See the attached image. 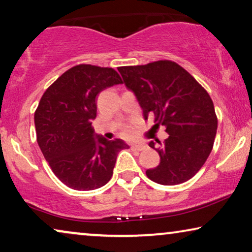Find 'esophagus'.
Returning a JSON list of instances; mask_svg holds the SVG:
<instances>
[{
    "mask_svg": "<svg viewBox=\"0 0 252 252\" xmlns=\"http://www.w3.org/2000/svg\"><path fill=\"white\" fill-rule=\"evenodd\" d=\"M146 144H132L130 146V149L132 150H137V151H142L146 149Z\"/></svg>",
    "mask_w": 252,
    "mask_h": 252,
    "instance_id": "34e87169",
    "label": "esophagus"
}]
</instances>
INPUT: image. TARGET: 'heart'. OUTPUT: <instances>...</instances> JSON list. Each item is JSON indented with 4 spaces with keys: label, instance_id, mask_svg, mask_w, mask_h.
<instances>
[{
    "label": "heart",
    "instance_id": "b5f03b06",
    "mask_svg": "<svg viewBox=\"0 0 252 252\" xmlns=\"http://www.w3.org/2000/svg\"><path fill=\"white\" fill-rule=\"evenodd\" d=\"M123 134L125 136H129L130 134H132V130H130V128H128V127H126V128L123 129Z\"/></svg>",
    "mask_w": 252,
    "mask_h": 252
}]
</instances>
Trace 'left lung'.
I'll return each mask as SVG.
<instances>
[{
	"mask_svg": "<svg viewBox=\"0 0 252 252\" xmlns=\"http://www.w3.org/2000/svg\"><path fill=\"white\" fill-rule=\"evenodd\" d=\"M124 84L134 93L144 119L154 115L156 125L166 127L168 137L149 146L160 163L147 177L164 186L189 180L208 159L218 127L208 92L184 67L171 61L118 68Z\"/></svg>",
	"mask_w": 252,
	"mask_h": 252,
	"instance_id": "8db88e82",
	"label": "left lung"
}]
</instances>
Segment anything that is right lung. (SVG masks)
<instances>
[{"instance_id":"1","label":"right lung","mask_w":252,"mask_h":252,"mask_svg":"<svg viewBox=\"0 0 252 252\" xmlns=\"http://www.w3.org/2000/svg\"><path fill=\"white\" fill-rule=\"evenodd\" d=\"M123 84L111 67L80 64L64 72L40 99L34 124L36 140L54 174L75 190H94L112 177L123 140L95 134L96 96Z\"/></svg>"}]
</instances>
